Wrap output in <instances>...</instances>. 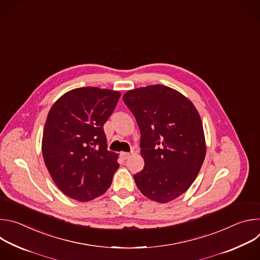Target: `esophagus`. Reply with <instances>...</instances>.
<instances>
[{"label": "esophagus", "mask_w": 260, "mask_h": 260, "mask_svg": "<svg viewBox=\"0 0 260 260\" xmlns=\"http://www.w3.org/2000/svg\"><path fill=\"white\" fill-rule=\"evenodd\" d=\"M120 156L122 159H127L129 156H131V153H127V152H121L120 153Z\"/></svg>", "instance_id": "34e87169"}]
</instances>
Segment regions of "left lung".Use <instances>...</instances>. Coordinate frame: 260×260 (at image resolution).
<instances>
[{
    "instance_id": "1",
    "label": "left lung",
    "mask_w": 260,
    "mask_h": 260,
    "mask_svg": "<svg viewBox=\"0 0 260 260\" xmlns=\"http://www.w3.org/2000/svg\"><path fill=\"white\" fill-rule=\"evenodd\" d=\"M122 99L141 131L145 166L135 182L146 198L169 203L191 186L206 157L199 111L189 99L161 84L128 90Z\"/></svg>"
}]
</instances>
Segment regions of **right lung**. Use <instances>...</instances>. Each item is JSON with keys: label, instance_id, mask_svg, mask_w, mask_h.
<instances>
[{"label": "right lung", "instance_id": "add662e5", "mask_svg": "<svg viewBox=\"0 0 260 260\" xmlns=\"http://www.w3.org/2000/svg\"><path fill=\"white\" fill-rule=\"evenodd\" d=\"M120 92L80 87L62 94L50 108L42 138V154L56 186L67 197L88 202L110 187L119 165L107 150L104 124Z\"/></svg>", "mask_w": 260, "mask_h": 260}]
</instances>
